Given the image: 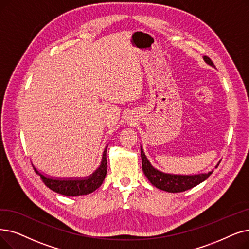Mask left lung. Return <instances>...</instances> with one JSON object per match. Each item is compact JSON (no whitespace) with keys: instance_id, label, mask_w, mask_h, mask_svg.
<instances>
[{"instance_id":"8db88e82","label":"left lung","mask_w":249,"mask_h":249,"mask_svg":"<svg viewBox=\"0 0 249 249\" xmlns=\"http://www.w3.org/2000/svg\"><path fill=\"white\" fill-rule=\"evenodd\" d=\"M203 59L208 64L212 65V66H214L213 61L209 57L204 56ZM140 156H142V171L144 173V175L146 176V178L154 186L167 192L176 193V192H182V191L188 190L194 186L198 185L199 183L203 182L205 179H208V177L212 174V172H209L208 174H199V175H191V176L165 174V173L158 171L150 165V163L143 153L142 148H140ZM219 164L215 168H218Z\"/></svg>"}]
</instances>
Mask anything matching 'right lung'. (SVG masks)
Masks as SVG:
<instances>
[{"label": "right lung", "mask_w": 249, "mask_h": 249, "mask_svg": "<svg viewBox=\"0 0 249 249\" xmlns=\"http://www.w3.org/2000/svg\"><path fill=\"white\" fill-rule=\"evenodd\" d=\"M107 149V148H106ZM104 151L103 155V160L102 165L100 168L96 170L93 174L88 178L83 180L78 179H69V180H57V179H52L44 176L42 174L34 167L35 171L37 175L40 176L41 180L44 181L45 184L57 193L63 194V196H84V194H89L98 189L102 184L103 181L105 180L107 170V157H106V150Z\"/></svg>", "instance_id": "1"}]
</instances>
